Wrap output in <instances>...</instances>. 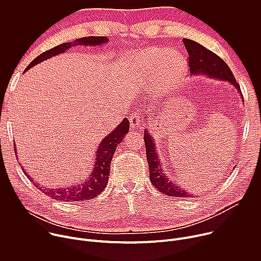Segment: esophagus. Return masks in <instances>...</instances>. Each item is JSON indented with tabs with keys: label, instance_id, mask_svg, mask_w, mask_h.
Listing matches in <instances>:
<instances>
[{
	"label": "esophagus",
	"instance_id": "34e87169",
	"mask_svg": "<svg viewBox=\"0 0 261 261\" xmlns=\"http://www.w3.org/2000/svg\"><path fill=\"white\" fill-rule=\"evenodd\" d=\"M129 121L132 128H138L140 126V117L137 113H131L129 116Z\"/></svg>",
	"mask_w": 261,
	"mask_h": 261
}]
</instances>
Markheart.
Segmentation results:
<instances>
[{"instance_id": "heart-1", "label": "heart", "mask_w": 261, "mask_h": 261, "mask_svg": "<svg viewBox=\"0 0 261 261\" xmlns=\"http://www.w3.org/2000/svg\"><path fill=\"white\" fill-rule=\"evenodd\" d=\"M139 62L142 76L150 84H155L157 80L160 91L172 89L188 69L187 60L181 54L161 47L144 50Z\"/></svg>"}]
</instances>
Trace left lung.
I'll use <instances>...</instances> for the list:
<instances>
[{
  "instance_id": "8db88e82",
  "label": "left lung",
  "mask_w": 261,
  "mask_h": 261,
  "mask_svg": "<svg viewBox=\"0 0 261 261\" xmlns=\"http://www.w3.org/2000/svg\"><path fill=\"white\" fill-rule=\"evenodd\" d=\"M182 42L189 55V67L191 75L203 74L205 76L217 79L222 82L226 81L227 83L234 86L239 93L242 94L240 85L237 83L233 73L231 72L228 65L220 57L196 41L184 38ZM143 138L145 143L147 164L148 167H150V179L154 187L158 191L169 196L185 198L193 197V195L187 190H185L181 186H179L177 182H174L173 179L167 177V174H165L161 167V163L155 148L154 139L152 135L148 133V131H146V129L144 130Z\"/></svg>"
}]
</instances>
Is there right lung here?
Returning <instances> with one entry per match:
<instances>
[{
    "instance_id": "right-lung-1",
    "label": "right lung",
    "mask_w": 261,
    "mask_h": 261,
    "mask_svg": "<svg viewBox=\"0 0 261 261\" xmlns=\"http://www.w3.org/2000/svg\"><path fill=\"white\" fill-rule=\"evenodd\" d=\"M107 41L108 39L103 36H90V37H84V38L76 39L73 42L60 44L35 58L29 64V66L25 68L24 71L29 70L30 68H32L37 64L41 63L42 61H45L51 57L60 55L66 51L67 49H69L70 47H73L75 45L96 46V45L104 44ZM129 126H130L129 121L128 119L125 118L122 121V123L113 132L108 134L100 142L96 153V160H95L93 171L87 179L83 178L82 181L79 184L67 185L66 187H61L56 189H50V188L45 189L43 187H40L39 184H36L35 181H33L34 185L45 195L59 201H84V200H90L92 198H95L100 193H102L106 187V185L108 182L109 172H110L111 159L114 157L118 144L123 140L124 136L129 131ZM22 170L27 175V177L33 180L32 177L29 175L28 172H25L23 168Z\"/></svg>"
}]
</instances>
